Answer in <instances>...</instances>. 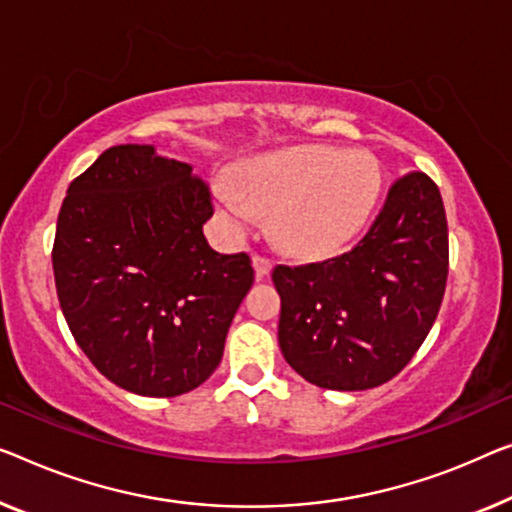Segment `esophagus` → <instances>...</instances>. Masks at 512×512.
<instances>
[{
	"label": "esophagus",
	"mask_w": 512,
	"mask_h": 512,
	"mask_svg": "<svg viewBox=\"0 0 512 512\" xmlns=\"http://www.w3.org/2000/svg\"><path fill=\"white\" fill-rule=\"evenodd\" d=\"M253 269H255V278L257 280H264L271 273L273 262H271L269 257H264V255H253Z\"/></svg>",
	"instance_id": "34e87169"
}]
</instances>
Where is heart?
Instances as JSON below:
<instances>
[{
  "label": "heart",
  "mask_w": 512,
  "mask_h": 512,
  "mask_svg": "<svg viewBox=\"0 0 512 512\" xmlns=\"http://www.w3.org/2000/svg\"><path fill=\"white\" fill-rule=\"evenodd\" d=\"M379 160L368 151L305 144L255 156L216 195L236 232L273 216L278 246L299 257L340 250L363 230L381 193Z\"/></svg>",
  "instance_id": "obj_1"
}]
</instances>
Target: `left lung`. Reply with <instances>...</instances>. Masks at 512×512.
Instances as JSON below:
<instances>
[{
    "label": "left lung",
    "instance_id": "left-lung-1",
    "mask_svg": "<svg viewBox=\"0 0 512 512\" xmlns=\"http://www.w3.org/2000/svg\"><path fill=\"white\" fill-rule=\"evenodd\" d=\"M448 278V225L427 174H404L349 253L276 266L278 342L299 375L331 391H368L407 365L430 333Z\"/></svg>",
    "mask_w": 512,
    "mask_h": 512
}]
</instances>
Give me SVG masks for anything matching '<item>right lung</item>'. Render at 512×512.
Returning a JSON list of instances; mask_svg holds the SVG:
<instances>
[{"label":"right lung","mask_w":512,"mask_h":512,"mask_svg":"<svg viewBox=\"0 0 512 512\" xmlns=\"http://www.w3.org/2000/svg\"><path fill=\"white\" fill-rule=\"evenodd\" d=\"M209 186L151 144H119L71 181L52 269L75 342L112 384L174 398L204 384L255 280L204 239Z\"/></svg>","instance_id":"1"}]
</instances>
